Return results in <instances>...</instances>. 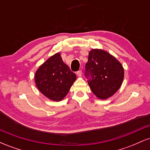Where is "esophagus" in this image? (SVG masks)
<instances>
[{
	"instance_id": "obj_1",
	"label": "esophagus",
	"mask_w": 150,
	"mask_h": 150,
	"mask_svg": "<svg viewBox=\"0 0 150 150\" xmlns=\"http://www.w3.org/2000/svg\"><path fill=\"white\" fill-rule=\"evenodd\" d=\"M82 70H79L77 72V75H78V76H81L82 75Z\"/></svg>"
}]
</instances>
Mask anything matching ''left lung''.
<instances>
[{
    "instance_id": "1",
    "label": "left lung",
    "mask_w": 150,
    "mask_h": 150,
    "mask_svg": "<svg viewBox=\"0 0 150 150\" xmlns=\"http://www.w3.org/2000/svg\"><path fill=\"white\" fill-rule=\"evenodd\" d=\"M85 75L92 92L99 99H105L120 88L124 70L120 62L106 51L92 49L85 64Z\"/></svg>"
}]
</instances>
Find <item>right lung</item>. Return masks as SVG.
Returning <instances> with one entry per match:
<instances>
[{
  "label": "right lung",
  "instance_id": "add662e5",
  "mask_svg": "<svg viewBox=\"0 0 150 150\" xmlns=\"http://www.w3.org/2000/svg\"><path fill=\"white\" fill-rule=\"evenodd\" d=\"M34 78L38 89L44 95L58 101L67 95L76 80V75L63 63L58 53L39 67Z\"/></svg>",
  "mask_w": 150,
  "mask_h": 150
}]
</instances>
